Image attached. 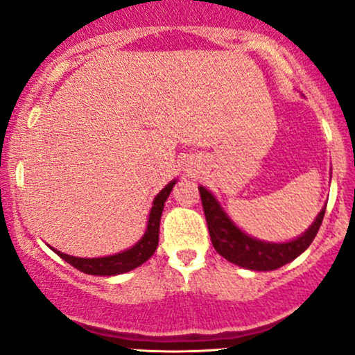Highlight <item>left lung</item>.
<instances>
[{
    "mask_svg": "<svg viewBox=\"0 0 355 355\" xmlns=\"http://www.w3.org/2000/svg\"><path fill=\"white\" fill-rule=\"evenodd\" d=\"M198 191H200L202 207L203 211H205L210 240L214 243L215 250L229 262L250 268V270H275V268H280L285 263L292 262L315 239L325 214V209H322L311 229L300 237L292 240V242H260V240L248 237L247 234H243L242 230L235 227V223L227 217L225 211L220 209L218 202L215 200L214 195L209 190L198 187Z\"/></svg>",
    "mask_w": 355,
    "mask_h": 355,
    "instance_id": "obj_1",
    "label": "left lung"
}]
</instances>
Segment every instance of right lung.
<instances>
[{
	"mask_svg": "<svg viewBox=\"0 0 355 355\" xmlns=\"http://www.w3.org/2000/svg\"><path fill=\"white\" fill-rule=\"evenodd\" d=\"M173 185L175 182H170L168 185L155 197L145 235L141 237V240L137 245L128 248V250L116 255L100 257V259H78V257L61 254V252L55 250V248H51V250H55L64 262L71 263V266L78 268L80 272H85V274L89 275H118L140 267L141 263L146 262V260L153 255V252L157 250L158 230H160V217L162 211H164V203L166 198H168Z\"/></svg>",
	"mask_w": 355,
	"mask_h": 355,
	"instance_id": "1",
	"label": "right lung"
}]
</instances>
